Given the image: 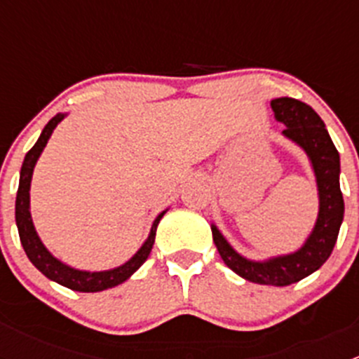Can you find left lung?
<instances>
[{"label": "left lung", "mask_w": 359, "mask_h": 359, "mask_svg": "<svg viewBox=\"0 0 359 359\" xmlns=\"http://www.w3.org/2000/svg\"><path fill=\"white\" fill-rule=\"evenodd\" d=\"M271 107L278 121L287 126L283 135L299 144L311 159L316 175L318 194H320L316 226L302 248L290 255L273 257L264 262H255L241 257L227 243L215 226H212V234L213 243L219 250L224 264L238 276L252 283L287 287L320 269L335 247L344 219V198L339 184L340 158L325 128L323 119L313 107L290 97L271 100Z\"/></svg>", "instance_id": "obj_1"}]
</instances>
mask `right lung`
Instances as JSON below:
<instances>
[{
	"label": "right lung",
	"mask_w": 359,
	"mask_h": 359,
	"mask_svg": "<svg viewBox=\"0 0 359 359\" xmlns=\"http://www.w3.org/2000/svg\"><path fill=\"white\" fill-rule=\"evenodd\" d=\"M66 114H57L46 123V126L43 128L41 135H39L38 142L31 147L27 154H25L22 168H20V182H19V191H17V200H15V222L17 229H19L20 243H22L25 255L29 257L34 267L38 271H41L48 280L55 281V283L62 285V287L71 288L76 292H102L107 288L116 287V285L123 283V281L128 280L140 266L147 260L151 250H153L154 238H156V227L161 220V217L165 215V212H161L156 217V220L153 222L151 227L149 238L146 240V243L140 247L139 252L125 262L123 266L114 267L109 271H99V273H90V271H78L72 269V267L66 266L64 262H60L59 259L52 255L48 250L45 248V245L39 240L38 233L34 229V224H32L31 212H29V189H31V179H32V170H34L36 161H38L39 154L45 149L46 142H48L50 135L55 130V126L59 125L64 119Z\"/></svg>",
	"instance_id": "right-lung-1"
}]
</instances>
